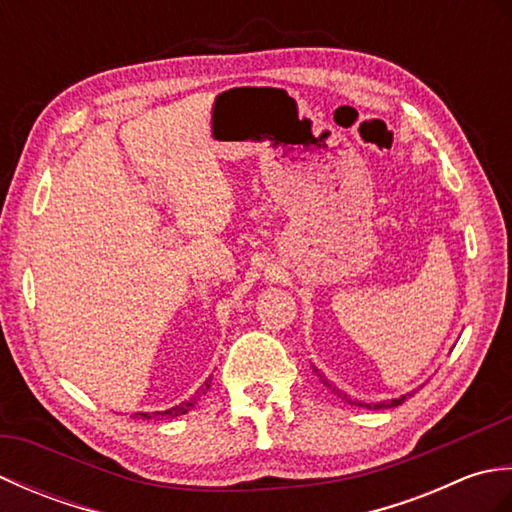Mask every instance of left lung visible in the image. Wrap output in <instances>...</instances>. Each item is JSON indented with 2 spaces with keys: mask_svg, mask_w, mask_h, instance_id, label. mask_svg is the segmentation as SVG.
Returning <instances> with one entry per match:
<instances>
[{
  "mask_svg": "<svg viewBox=\"0 0 512 512\" xmlns=\"http://www.w3.org/2000/svg\"><path fill=\"white\" fill-rule=\"evenodd\" d=\"M314 372H317V376L321 378V383L325 385V387H328L330 391H334V394L336 396H339V398H343V400H347V402H350V405H356V407H367V409H391V407H398V405H402V402H405L407 400V396H411V394H405V396H400V398H394V400H387V402H376V405H363V402H358V400H352L350 396H347V394H343V391L341 389H336L332 383H330V380L328 378H325L321 372H319V369H314Z\"/></svg>",
  "mask_w": 512,
  "mask_h": 512,
  "instance_id": "obj_1",
  "label": "left lung"
}]
</instances>
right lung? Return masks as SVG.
<instances>
[{
	"label": "right lung",
	"instance_id": "obj_1",
	"mask_svg": "<svg viewBox=\"0 0 512 512\" xmlns=\"http://www.w3.org/2000/svg\"><path fill=\"white\" fill-rule=\"evenodd\" d=\"M211 387V376L206 378V383L202 385V389L198 391V394H195L193 398H189V400H184V402H180V405H176V407H171V409H167V411H151V413H134V418H143V420H167V418H178V416H184V413L187 411H191L193 407H195V402L200 400V396L202 394H206V389Z\"/></svg>",
	"mask_w": 512,
	"mask_h": 512
}]
</instances>
